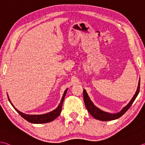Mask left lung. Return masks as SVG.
Returning a JSON list of instances; mask_svg holds the SVG:
<instances>
[{"mask_svg": "<svg viewBox=\"0 0 145 145\" xmlns=\"http://www.w3.org/2000/svg\"><path fill=\"white\" fill-rule=\"evenodd\" d=\"M139 89H140V80H139L138 89H137L136 93L133 97L132 99L131 100L130 102L127 104V105H126V106L123 108L121 110L120 112L117 113V114H109V113L103 112L102 110H99V108H98L96 107L93 105V103H92L91 99H89L85 89H84L83 91V96H84V103H85L86 107L89 114H90L94 118H96V119L102 120V121H108V120H115V119H117L118 118H120L121 116H122V115L124 114L125 113L129 110V108L131 107V105H132V104L133 103V102L135 101L137 96H138V94H139Z\"/></svg>", "mask_w": 145, "mask_h": 145, "instance_id": "8db88e82", "label": "left lung"}]
</instances>
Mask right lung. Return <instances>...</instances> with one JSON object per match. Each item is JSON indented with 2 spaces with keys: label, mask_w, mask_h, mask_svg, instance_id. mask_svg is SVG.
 <instances>
[{
  "label": "right lung",
  "mask_w": 145,
  "mask_h": 145,
  "mask_svg": "<svg viewBox=\"0 0 145 145\" xmlns=\"http://www.w3.org/2000/svg\"><path fill=\"white\" fill-rule=\"evenodd\" d=\"M67 90L68 89H66L65 91V93L63 94V95L61 102H60L59 106H57V108L53 110V111H52L49 113H47V114H44V115H27V114H23V113H22L20 111H18V110L14 106H13V105L11 103V102L10 101L9 97H8V99L10 102V103L12 105V106L14 107V108L16 110V112L18 113V114H19L23 118H25L26 120H27L28 122L33 123H44L51 122V121L54 120L55 118H56L60 115V113H61V109H62L63 103Z\"/></svg>",
  "instance_id": "right-lung-1"
}]
</instances>
